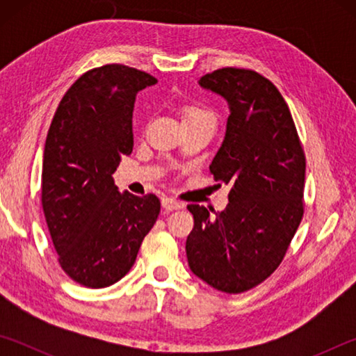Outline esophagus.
Segmentation results:
<instances>
[{
    "instance_id": "esophagus-1",
    "label": "esophagus",
    "mask_w": 356,
    "mask_h": 356,
    "mask_svg": "<svg viewBox=\"0 0 356 356\" xmlns=\"http://www.w3.org/2000/svg\"><path fill=\"white\" fill-rule=\"evenodd\" d=\"M161 206L166 210H179V209H184V204L179 202L177 200H174V197L170 196H165L163 200H161Z\"/></svg>"
}]
</instances>
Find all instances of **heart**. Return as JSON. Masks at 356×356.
<instances>
[{"label":"heart","mask_w":356,"mask_h":356,"mask_svg":"<svg viewBox=\"0 0 356 356\" xmlns=\"http://www.w3.org/2000/svg\"><path fill=\"white\" fill-rule=\"evenodd\" d=\"M204 118H212L206 108L197 106V105H186L182 108V119L185 120H193V119H204Z\"/></svg>","instance_id":"b5f03b06"}]
</instances>
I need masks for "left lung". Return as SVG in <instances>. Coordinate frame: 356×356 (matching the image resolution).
Masks as SVG:
<instances>
[{
	"mask_svg": "<svg viewBox=\"0 0 356 356\" xmlns=\"http://www.w3.org/2000/svg\"><path fill=\"white\" fill-rule=\"evenodd\" d=\"M197 83L227 102L226 135L210 172L231 191L222 212L188 206L195 227L186 259L193 275L209 286L240 293L275 272L297 232L305 154L289 106L267 78L226 67Z\"/></svg>",
	"mask_w": 356,
	"mask_h": 356,
	"instance_id": "left-lung-1",
	"label": "left lung"
}]
</instances>
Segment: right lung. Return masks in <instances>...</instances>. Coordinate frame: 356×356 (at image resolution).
<instances>
[{
	"label": "right lung",
	"mask_w": 356,
	"mask_h": 356,
	"mask_svg": "<svg viewBox=\"0 0 356 356\" xmlns=\"http://www.w3.org/2000/svg\"><path fill=\"white\" fill-rule=\"evenodd\" d=\"M155 83L127 65H102L72 84L51 120L42 207L59 264L81 286L100 289L122 278L159 218V197L120 193L113 179L134 149L136 94Z\"/></svg>",
	"instance_id": "add662e5"
}]
</instances>
